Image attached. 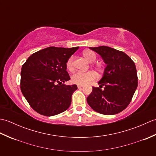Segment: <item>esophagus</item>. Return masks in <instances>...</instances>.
Segmentation results:
<instances>
[{
    "label": "esophagus",
    "instance_id": "esophagus-1",
    "mask_svg": "<svg viewBox=\"0 0 156 156\" xmlns=\"http://www.w3.org/2000/svg\"><path fill=\"white\" fill-rule=\"evenodd\" d=\"M82 87H83V86H82V85H78V88H80Z\"/></svg>",
    "mask_w": 156,
    "mask_h": 156
}]
</instances>
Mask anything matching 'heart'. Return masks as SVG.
<instances>
[{
  "instance_id": "b5f03b06",
  "label": "heart",
  "mask_w": 156,
  "mask_h": 156,
  "mask_svg": "<svg viewBox=\"0 0 156 156\" xmlns=\"http://www.w3.org/2000/svg\"><path fill=\"white\" fill-rule=\"evenodd\" d=\"M83 55L85 59L90 63L94 62L97 59V55L92 51H85L83 52ZM66 66L69 71H72L74 69V57L73 56H71L68 59L67 63H66ZM96 78H97L96 74L91 71L87 72H76L71 76L72 81L74 84L78 85H84L88 83L89 82L95 80Z\"/></svg>"
}]
</instances>
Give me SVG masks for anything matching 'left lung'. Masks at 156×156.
<instances>
[{
    "mask_svg": "<svg viewBox=\"0 0 156 156\" xmlns=\"http://www.w3.org/2000/svg\"><path fill=\"white\" fill-rule=\"evenodd\" d=\"M89 48L101 56L107 66L98 82L99 88H92L87 97L88 104L101 114H117L127 108L137 89L135 63L124 52L107 46Z\"/></svg>",
    "mask_w": 156,
    "mask_h": 156,
    "instance_id": "obj_1",
    "label": "left lung"
}]
</instances>
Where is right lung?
<instances>
[{"label":"right lung","mask_w":156,"mask_h":156,"mask_svg":"<svg viewBox=\"0 0 156 156\" xmlns=\"http://www.w3.org/2000/svg\"><path fill=\"white\" fill-rule=\"evenodd\" d=\"M79 47H49L33 54L22 66L21 90L31 108L44 116H54L70 106L77 86L64 83L70 77L66 63Z\"/></svg>","instance_id":"obj_1"}]
</instances>
